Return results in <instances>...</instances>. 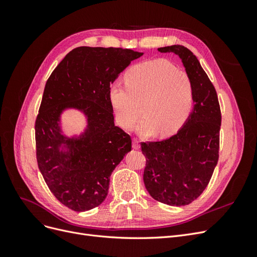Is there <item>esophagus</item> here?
I'll return each mask as SVG.
<instances>
[{
	"instance_id": "obj_1",
	"label": "esophagus",
	"mask_w": 257,
	"mask_h": 257,
	"mask_svg": "<svg viewBox=\"0 0 257 257\" xmlns=\"http://www.w3.org/2000/svg\"><path fill=\"white\" fill-rule=\"evenodd\" d=\"M133 148L135 150H139L141 149V144L137 141V139H133Z\"/></svg>"
}]
</instances>
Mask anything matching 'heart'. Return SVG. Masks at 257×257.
Listing matches in <instances>:
<instances>
[{"instance_id":"b5f03b06","label":"heart","mask_w":257,"mask_h":257,"mask_svg":"<svg viewBox=\"0 0 257 257\" xmlns=\"http://www.w3.org/2000/svg\"><path fill=\"white\" fill-rule=\"evenodd\" d=\"M125 85L113 83L109 99L115 119L131 128L143 111L136 130L142 136H170L189 119L194 105V87L185 72L164 59L149 60L132 66L124 75Z\"/></svg>"}]
</instances>
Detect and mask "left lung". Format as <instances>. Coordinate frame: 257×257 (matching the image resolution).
Here are the masks:
<instances>
[{
    "instance_id": "obj_1",
    "label": "left lung",
    "mask_w": 257,
    "mask_h": 257,
    "mask_svg": "<svg viewBox=\"0 0 257 257\" xmlns=\"http://www.w3.org/2000/svg\"><path fill=\"white\" fill-rule=\"evenodd\" d=\"M158 50L182 61L193 82L194 106L176 135L142 144L147 159L144 182L155 200L180 207L195 200L211 179L219 159L221 110L213 84L190 49L173 45Z\"/></svg>"
}]
</instances>
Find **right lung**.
Segmentation results:
<instances>
[{
	"label": "right lung",
	"instance_id": "right-lung-1",
	"mask_svg": "<svg viewBox=\"0 0 257 257\" xmlns=\"http://www.w3.org/2000/svg\"><path fill=\"white\" fill-rule=\"evenodd\" d=\"M143 52L82 46L68 52L45 85L35 122L37 164L60 203L87 211L105 200L113 169L132 150L130 135L114 125L109 88ZM79 111L86 126L65 133L61 116Z\"/></svg>",
	"mask_w": 257,
	"mask_h": 257
}]
</instances>
